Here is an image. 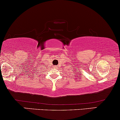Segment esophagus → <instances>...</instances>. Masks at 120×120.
<instances>
[{
  "label": "esophagus",
  "mask_w": 120,
  "mask_h": 120,
  "mask_svg": "<svg viewBox=\"0 0 120 120\" xmlns=\"http://www.w3.org/2000/svg\"><path fill=\"white\" fill-rule=\"evenodd\" d=\"M54 67H55V68H56V67H57V66H54Z\"/></svg>",
  "instance_id": "1"
}]
</instances>
